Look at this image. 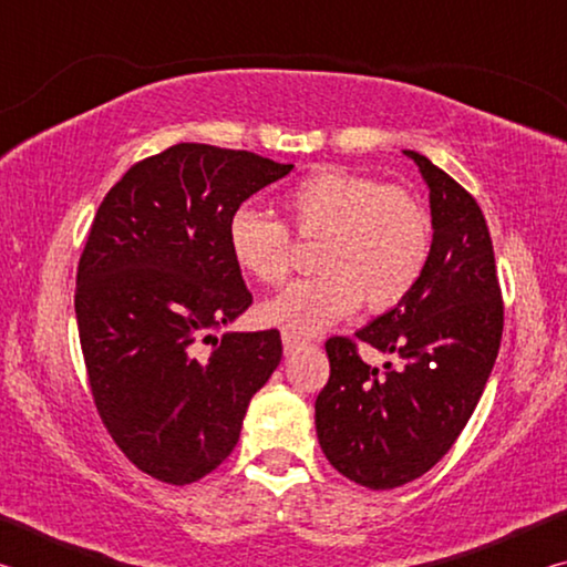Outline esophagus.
I'll list each match as a JSON object with an SVG mask.
<instances>
[{"label":"esophagus","mask_w":567,"mask_h":567,"mask_svg":"<svg viewBox=\"0 0 567 567\" xmlns=\"http://www.w3.org/2000/svg\"><path fill=\"white\" fill-rule=\"evenodd\" d=\"M305 342H307V340H302L300 334H295V332H290V330H282V348H285L287 354H292L295 350H300Z\"/></svg>","instance_id":"esophagus-1"}]
</instances>
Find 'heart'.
<instances>
[{
  "instance_id": "heart-1",
  "label": "heart",
  "mask_w": 567,
  "mask_h": 567,
  "mask_svg": "<svg viewBox=\"0 0 567 567\" xmlns=\"http://www.w3.org/2000/svg\"><path fill=\"white\" fill-rule=\"evenodd\" d=\"M282 209L302 239H322L315 255L320 275L292 282L262 318L300 338L318 334L364 302L388 312L405 302L433 255V217L400 185L324 167L282 192ZM235 265L260 285H280L292 270V233L280 217L239 205L227 219Z\"/></svg>"
}]
</instances>
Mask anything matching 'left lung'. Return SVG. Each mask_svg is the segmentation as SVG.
Here are the masks:
<instances>
[{"label": "left lung", "mask_w": 567, "mask_h": 567, "mask_svg": "<svg viewBox=\"0 0 567 567\" xmlns=\"http://www.w3.org/2000/svg\"><path fill=\"white\" fill-rule=\"evenodd\" d=\"M430 187L433 255L405 302L324 342L328 385L315 400L324 457L370 491L425 475L463 433L501 350L503 292L493 239L470 192L405 150ZM400 353V371L372 369L357 342Z\"/></svg>", "instance_id": "8db88e82"}]
</instances>
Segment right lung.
Segmentation results:
<instances>
[{
    "label": "right lung",
    "mask_w": 567,
    "mask_h": 567,
    "mask_svg": "<svg viewBox=\"0 0 567 567\" xmlns=\"http://www.w3.org/2000/svg\"><path fill=\"white\" fill-rule=\"evenodd\" d=\"M290 169L182 142L134 162L94 215L74 290L92 400L124 457L159 483L213 473L280 364L277 330H213L252 305L227 219Z\"/></svg>",
    "instance_id": "add662e5"
}]
</instances>
